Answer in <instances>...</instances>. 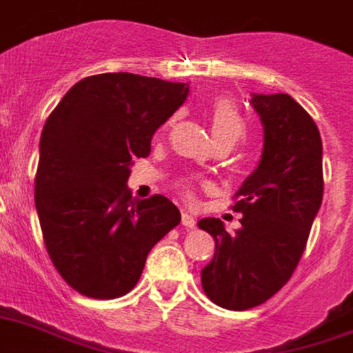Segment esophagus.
<instances>
[{
  "label": "esophagus",
  "mask_w": 353,
  "mask_h": 353,
  "mask_svg": "<svg viewBox=\"0 0 353 353\" xmlns=\"http://www.w3.org/2000/svg\"><path fill=\"white\" fill-rule=\"evenodd\" d=\"M182 225L185 228H192L194 225H196V219H194V216H192V214H189V212H185V210H183V212H182Z\"/></svg>",
  "instance_id": "obj_1"
}]
</instances>
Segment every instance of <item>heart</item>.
<instances>
[{
  "label": "heart",
  "instance_id": "obj_1",
  "mask_svg": "<svg viewBox=\"0 0 353 353\" xmlns=\"http://www.w3.org/2000/svg\"><path fill=\"white\" fill-rule=\"evenodd\" d=\"M210 126H212L214 139H230L236 144L245 137L246 125L236 105L221 99L212 107L210 112Z\"/></svg>",
  "mask_w": 353,
  "mask_h": 353
}]
</instances>
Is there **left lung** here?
I'll use <instances>...</instances> for the list:
<instances>
[{
    "instance_id": "1",
    "label": "left lung",
    "mask_w": 353,
    "mask_h": 353,
    "mask_svg": "<svg viewBox=\"0 0 353 353\" xmlns=\"http://www.w3.org/2000/svg\"><path fill=\"white\" fill-rule=\"evenodd\" d=\"M264 144L254 173L243 182L232 210L241 228L203 218L216 241L201 270V285L216 305L245 311L264 303L291 279L323 200V144L314 119L289 94H252Z\"/></svg>"
}]
</instances>
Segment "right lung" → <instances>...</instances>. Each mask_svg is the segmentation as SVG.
Here are the masks:
<instances>
[{"label":"right lung","instance_id":"add662e5","mask_svg":"<svg viewBox=\"0 0 353 353\" xmlns=\"http://www.w3.org/2000/svg\"><path fill=\"white\" fill-rule=\"evenodd\" d=\"M189 94V83L103 73L74 83L46 119L39 143L35 207L51 261L78 293L123 296L150 250L180 223L162 194L134 200L135 159Z\"/></svg>","mask_w":353,"mask_h":353}]
</instances>
